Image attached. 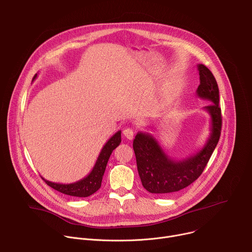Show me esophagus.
I'll use <instances>...</instances> for the list:
<instances>
[{
  "mask_svg": "<svg viewBox=\"0 0 252 252\" xmlns=\"http://www.w3.org/2000/svg\"><path fill=\"white\" fill-rule=\"evenodd\" d=\"M123 133H124V135H125L127 139H129V140H131V139L133 138V135H134L133 129H131V128H129V127L125 128L124 131H123Z\"/></svg>",
  "mask_w": 252,
  "mask_h": 252,
  "instance_id": "34e87169",
  "label": "esophagus"
}]
</instances>
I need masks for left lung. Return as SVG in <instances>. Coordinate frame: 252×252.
<instances>
[{"instance_id":"1","label":"left lung","mask_w":252,"mask_h":252,"mask_svg":"<svg viewBox=\"0 0 252 252\" xmlns=\"http://www.w3.org/2000/svg\"><path fill=\"white\" fill-rule=\"evenodd\" d=\"M200 85L196 95L211 103L204 106L210 117L209 136L201 150L183 159H173L149 132L138 131L133 139V151L142 187L151 193L168 194L191 185L202 173L220 137L221 110L219 86L204 64H197Z\"/></svg>"}]
</instances>
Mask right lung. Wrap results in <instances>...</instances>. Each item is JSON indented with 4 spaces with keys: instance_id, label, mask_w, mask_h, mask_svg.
<instances>
[{
    "instance_id": "1",
    "label": "right lung",
    "mask_w": 252,
    "mask_h": 252,
    "mask_svg": "<svg viewBox=\"0 0 252 252\" xmlns=\"http://www.w3.org/2000/svg\"><path fill=\"white\" fill-rule=\"evenodd\" d=\"M37 77L38 75L35 74L32 81L37 79ZM121 141H122V131L119 130L105 142V145L101 149L92 171L87 176H85L84 178L80 179V181L76 183L58 184V183L47 181V179H45L43 176L42 178L49 187H51L52 189L63 194L77 196V197H88L99 189L107 161H109V158L113 151L120 146Z\"/></svg>"
}]
</instances>
